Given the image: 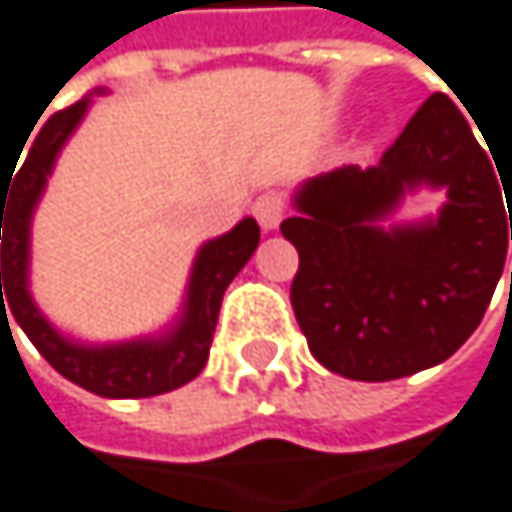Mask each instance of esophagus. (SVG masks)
Instances as JSON below:
<instances>
[{
  "instance_id": "esophagus-1",
  "label": "esophagus",
  "mask_w": 512,
  "mask_h": 512,
  "mask_svg": "<svg viewBox=\"0 0 512 512\" xmlns=\"http://www.w3.org/2000/svg\"><path fill=\"white\" fill-rule=\"evenodd\" d=\"M251 215L258 218V224L264 230H276L282 224V218H285V200H282V194H276V191L261 194L258 200L251 203Z\"/></svg>"
}]
</instances>
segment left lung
<instances>
[{
    "instance_id": "obj_1",
    "label": "left lung",
    "mask_w": 512,
    "mask_h": 512,
    "mask_svg": "<svg viewBox=\"0 0 512 512\" xmlns=\"http://www.w3.org/2000/svg\"><path fill=\"white\" fill-rule=\"evenodd\" d=\"M489 154L461 108L434 93L376 166H340L294 191L282 221L300 254L291 306L318 364L388 382L443 364L477 331L507 230L512 239V169L495 173ZM422 187L443 190L444 206L397 225L399 203Z\"/></svg>"
}]
</instances>
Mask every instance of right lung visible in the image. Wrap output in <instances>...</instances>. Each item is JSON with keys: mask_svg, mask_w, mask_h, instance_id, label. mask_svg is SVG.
<instances>
[{"mask_svg": "<svg viewBox=\"0 0 512 512\" xmlns=\"http://www.w3.org/2000/svg\"><path fill=\"white\" fill-rule=\"evenodd\" d=\"M102 93L105 90H93L75 105L63 108V112H54L42 124V130L35 133L23 166L14 172L11 191L2 194L0 185V321H8V315H14L20 331L60 376L99 397H154L197 379L206 367L221 297L236 279V273L248 264L254 248H258L261 227L254 218H242L224 236H215L200 245L185 288V300H181V312L160 334L121 343H84L51 324L48 315L35 306L29 291L32 215L42 203L60 151L84 121L93 96Z\"/></svg>", "mask_w": 512, "mask_h": 512, "instance_id": "1", "label": "right lung"}]
</instances>
